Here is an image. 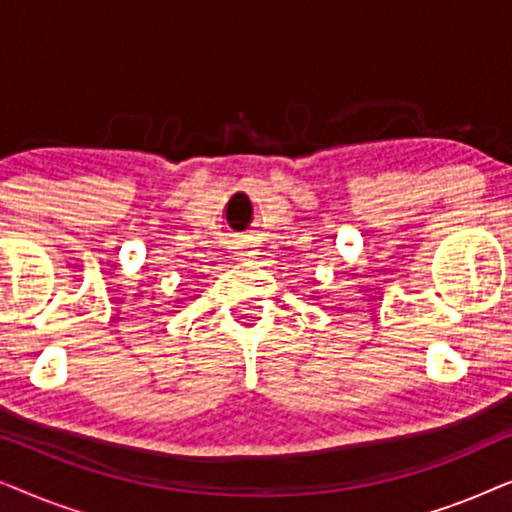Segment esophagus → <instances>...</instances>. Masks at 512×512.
Instances as JSON below:
<instances>
[{
  "mask_svg": "<svg viewBox=\"0 0 512 512\" xmlns=\"http://www.w3.org/2000/svg\"><path fill=\"white\" fill-rule=\"evenodd\" d=\"M237 249H240V251H237V254H240L242 258H251V256H254V254H256L254 244H251L249 240H242L240 244H237Z\"/></svg>",
  "mask_w": 512,
  "mask_h": 512,
  "instance_id": "obj_1",
  "label": "esophagus"
}]
</instances>
